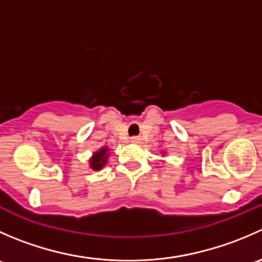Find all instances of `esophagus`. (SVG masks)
I'll list each match as a JSON object with an SVG mask.
<instances>
[{
    "label": "esophagus",
    "instance_id": "esophagus-1",
    "mask_svg": "<svg viewBox=\"0 0 262 262\" xmlns=\"http://www.w3.org/2000/svg\"><path fill=\"white\" fill-rule=\"evenodd\" d=\"M141 141H142L141 137H132L130 138L132 143H141Z\"/></svg>",
    "mask_w": 262,
    "mask_h": 262
}]
</instances>
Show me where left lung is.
Returning a JSON list of instances; mask_svg holds the SVG:
<instances>
[{
  "instance_id": "left-lung-1",
  "label": "left lung",
  "mask_w": 262,
  "mask_h": 262,
  "mask_svg": "<svg viewBox=\"0 0 262 262\" xmlns=\"http://www.w3.org/2000/svg\"><path fill=\"white\" fill-rule=\"evenodd\" d=\"M162 155H165V152H162Z\"/></svg>"
}]
</instances>
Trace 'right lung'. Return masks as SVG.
<instances>
[{
	"label": "right lung",
	"mask_w": 262,
	"mask_h": 262,
	"mask_svg": "<svg viewBox=\"0 0 262 262\" xmlns=\"http://www.w3.org/2000/svg\"><path fill=\"white\" fill-rule=\"evenodd\" d=\"M110 148L107 146H104L96 150V152L92 153V156L90 157L89 160V166L90 168H92L94 171H99L104 167L105 165L109 161V156H110Z\"/></svg>",
	"instance_id": "obj_1"
}]
</instances>
